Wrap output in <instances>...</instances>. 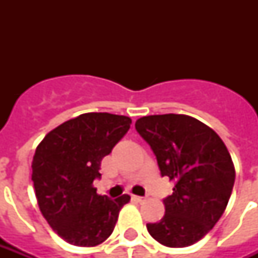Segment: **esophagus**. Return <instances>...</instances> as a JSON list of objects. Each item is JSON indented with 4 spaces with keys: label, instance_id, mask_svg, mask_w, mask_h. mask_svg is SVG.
<instances>
[{
    "label": "esophagus",
    "instance_id": "obj_1",
    "mask_svg": "<svg viewBox=\"0 0 258 258\" xmlns=\"http://www.w3.org/2000/svg\"><path fill=\"white\" fill-rule=\"evenodd\" d=\"M134 201H137L138 204H143V202H146V197H139V196H134L133 197Z\"/></svg>",
    "mask_w": 258,
    "mask_h": 258
}]
</instances>
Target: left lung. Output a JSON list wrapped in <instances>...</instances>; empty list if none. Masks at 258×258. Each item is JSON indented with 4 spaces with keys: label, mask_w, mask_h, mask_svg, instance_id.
I'll list each match as a JSON object with an SVG mask.
<instances>
[{
    "label": "left lung",
    "mask_w": 258,
    "mask_h": 258,
    "mask_svg": "<svg viewBox=\"0 0 258 258\" xmlns=\"http://www.w3.org/2000/svg\"><path fill=\"white\" fill-rule=\"evenodd\" d=\"M135 128L157 157L162 176L175 182L165 216L147 224L154 240L184 248L205 237L224 214L236 171L226 146L210 127L187 115H151Z\"/></svg>",
    "instance_id": "left-lung-1"
}]
</instances>
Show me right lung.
Instances as JSON below:
<instances>
[{
	"instance_id": "add662e5",
	"label": "right lung",
	"mask_w": 258,
	"mask_h": 258,
	"mask_svg": "<svg viewBox=\"0 0 258 258\" xmlns=\"http://www.w3.org/2000/svg\"><path fill=\"white\" fill-rule=\"evenodd\" d=\"M131 119L89 112L62 123L37 146L32 180L38 206L50 228L76 246H96L111 236L128 194L99 196L101 159L124 137Z\"/></svg>"
}]
</instances>
